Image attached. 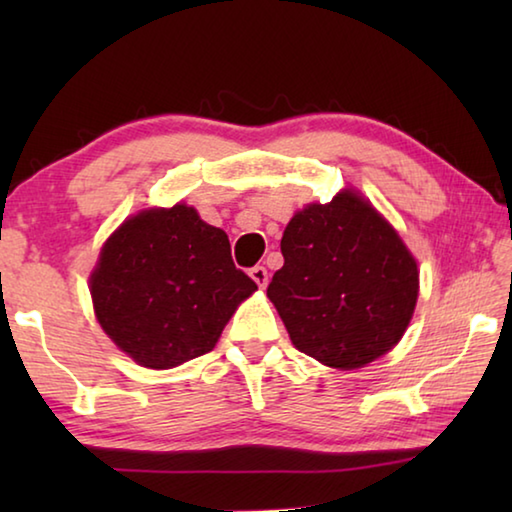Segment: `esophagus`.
I'll use <instances>...</instances> for the list:
<instances>
[{
    "label": "esophagus",
    "instance_id": "34e87169",
    "mask_svg": "<svg viewBox=\"0 0 512 512\" xmlns=\"http://www.w3.org/2000/svg\"><path fill=\"white\" fill-rule=\"evenodd\" d=\"M250 277H253L259 289H264L266 282H268V271L264 266H253V268H250Z\"/></svg>",
    "mask_w": 512,
    "mask_h": 512
}]
</instances>
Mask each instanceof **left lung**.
Returning <instances> with one entry per match:
<instances>
[{
  "label": "left lung",
  "instance_id": "left-lung-1",
  "mask_svg": "<svg viewBox=\"0 0 512 512\" xmlns=\"http://www.w3.org/2000/svg\"><path fill=\"white\" fill-rule=\"evenodd\" d=\"M284 266L266 296L291 343L329 368L354 370L393 350L418 302V264L359 192L293 214Z\"/></svg>",
  "mask_w": 512,
  "mask_h": 512
}]
</instances>
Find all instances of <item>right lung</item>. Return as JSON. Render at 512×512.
<instances>
[{
    "label": "right lung",
    "mask_w": 512,
    "mask_h": 512,
    "mask_svg": "<svg viewBox=\"0 0 512 512\" xmlns=\"http://www.w3.org/2000/svg\"><path fill=\"white\" fill-rule=\"evenodd\" d=\"M255 291L257 284L232 262L228 235L185 203L126 219L90 275L103 332L153 370L210 352Z\"/></svg>",
    "instance_id": "add662e5"
}]
</instances>
